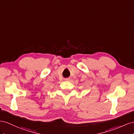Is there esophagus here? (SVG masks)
Here are the masks:
<instances>
[{
	"label": "esophagus",
	"instance_id": "esophagus-1",
	"mask_svg": "<svg viewBox=\"0 0 134 134\" xmlns=\"http://www.w3.org/2000/svg\"><path fill=\"white\" fill-rule=\"evenodd\" d=\"M68 80V79H65V80Z\"/></svg>",
	"mask_w": 134,
	"mask_h": 134
}]
</instances>
